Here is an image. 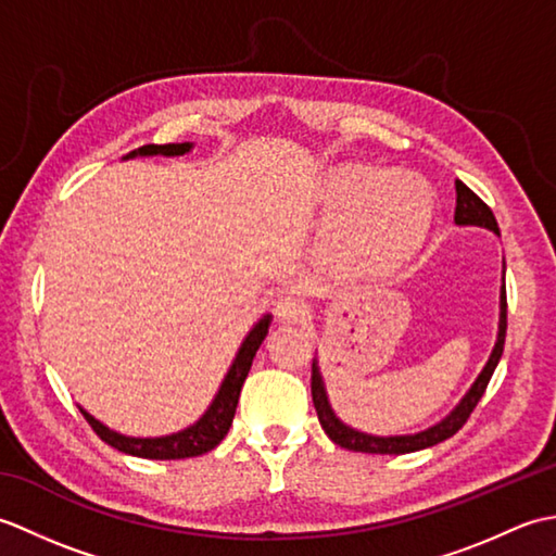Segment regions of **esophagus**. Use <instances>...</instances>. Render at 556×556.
I'll use <instances>...</instances> for the list:
<instances>
[{"mask_svg":"<svg viewBox=\"0 0 556 556\" xmlns=\"http://www.w3.org/2000/svg\"><path fill=\"white\" fill-rule=\"evenodd\" d=\"M277 317L281 323H289V325L305 323L311 317V305L305 303L303 299L285 296V299L277 301Z\"/></svg>","mask_w":556,"mask_h":556,"instance_id":"1","label":"esophagus"}]
</instances>
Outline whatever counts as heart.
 I'll list each match as a JSON object with an SVG mask.
<instances>
[{
    "label": "heart",
    "instance_id": "1",
    "mask_svg": "<svg viewBox=\"0 0 556 556\" xmlns=\"http://www.w3.org/2000/svg\"><path fill=\"white\" fill-rule=\"evenodd\" d=\"M327 200L341 215L337 227L341 253L361 267L404 265L428 239L432 195L413 176L351 164L329 181Z\"/></svg>",
    "mask_w": 556,
    "mask_h": 556
}]
</instances>
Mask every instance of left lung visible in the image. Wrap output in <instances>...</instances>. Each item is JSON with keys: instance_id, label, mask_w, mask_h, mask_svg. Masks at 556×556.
I'll return each mask as SVG.
<instances>
[{"instance_id": "obj_1", "label": "left lung", "mask_w": 556, "mask_h": 556, "mask_svg": "<svg viewBox=\"0 0 556 556\" xmlns=\"http://www.w3.org/2000/svg\"><path fill=\"white\" fill-rule=\"evenodd\" d=\"M454 222L458 227H482L490 229L492 233L500 236L497 219H494L492 210L482 203V200L470 191V188L464 181H456V212H454ZM504 339H506V287L502 285L500 291V332L497 341H494V349L490 353V358L485 363V368L478 375V380L473 387L468 389L466 396L458 401V406L448 413L446 418H442L432 428L416 432V434H394V437H377L368 434L361 430L349 428L346 422H341L337 418V413L329 406V399L325 392V382L320 368H317V361H313V375H311V392H313V404L317 410V418H320L323 430L327 432L329 440L334 444L349 448V452H363V454H410V452H420V448H428L440 444L448 437H454L460 428H464L466 420L470 418V413L478 406V401L482 399L488 389L490 377L497 368V363L504 353Z\"/></svg>"}]
</instances>
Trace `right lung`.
<instances>
[{
	"label": "right lung",
	"instance_id": "add662e5",
	"mask_svg": "<svg viewBox=\"0 0 556 556\" xmlns=\"http://www.w3.org/2000/svg\"><path fill=\"white\" fill-rule=\"evenodd\" d=\"M193 150V143H167V146H143L134 152H128L124 160L131 157H152V155H164V157H179L186 155V152ZM271 315H265L263 320H257L255 327L248 332L243 339V344L236 353V358L231 363L229 372L224 375V382L219 387V392L212 399V404L207 410L200 416L193 425H188L186 430L174 432V434H164V437H126L122 432L110 430L108 425H102L90 416L86 408H80L83 416L90 422V428L98 432L102 442H108L110 446L119 448L124 454L140 456V458H160V460H172V458H191L207 454L210 448H215L224 437H227L236 404H239L241 396V387L248 377V370H251L255 353L263 344V339L267 337Z\"/></svg>",
	"mask_w": 556,
	"mask_h": 556
}]
</instances>
